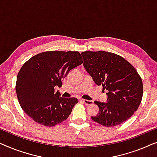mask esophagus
<instances>
[{
	"mask_svg": "<svg viewBox=\"0 0 157 157\" xmlns=\"http://www.w3.org/2000/svg\"><path fill=\"white\" fill-rule=\"evenodd\" d=\"M80 100L82 101L83 103H85V104H86V105H91V104H93V103H94L93 101H90V100H87V99H83V98H81Z\"/></svg>",
	"mask_w": 157,
	"mask_h": 157,
	"instance_id": "1",
	"label": "esophagus"
}]
</instances>
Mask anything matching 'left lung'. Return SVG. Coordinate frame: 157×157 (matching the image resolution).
Wrapping results in <instances>:
<instances>
[{"label":"left lung","mask_w":157,"mask_h":157,"mask_svg":"<svg viewBox=\"0 0 157 157\" xmlns=\"http://www.w3.org/2000/svg\"><path fill=\"white\" fill-rule=\"evenodd\" d=\"M81 55L83 67L93 81L108 91L107 102L94 101L99 111L91 119L107 127L129 119L143 96L142 80L134 66L123 57L104 51H84Z\"/></svg>","instance_id":"obj_1"}]
</instances>
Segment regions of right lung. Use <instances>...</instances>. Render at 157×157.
<instances>
[{"label": "right lung", "mask_w": 157, "mask_h": 157, "mask_svg": "<svg viewBox=\"0 0 157 157\" xmlns=\"http://www.w3.org/2000/svg\"><path fill=\"white\" fill-rule=\"evenodd\" d=\"M83 63L78 51H46L23 64L17 76L16 91L23 110L34 121L53 126L68 119L76 98H63L55 86L71 70Z\"/></svg>", "instance_id": "1"}]
</instances>
